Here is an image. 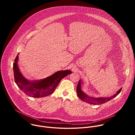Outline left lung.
<instances>
[{
	"label": "left lung",
	"mask_w": 135,
	"mask_h": 135,
	"mask_svg": "<svg viewBox=\"0 0 135 135\" xmlns=\"http://www.w3.org/2000/svg\"><path fill=\"white\" fill-rule=\"evenodd\" d=\"M122 90V88L119 89V90L114 95H112L111 97H98V98H94L90 96L86 95L85 93H84L82 90H81V80L79 81V84L77 86V94H78V97L83 101H84L89 104H93V105H99L105 103L109 100L112 99L113 98L116 97L120 93Z\"/></svg>",
	"instance_id": "left-lung-1"
}]
</instances>
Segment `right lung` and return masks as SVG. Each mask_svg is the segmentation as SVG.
<instances>
[{"label": "right lung", "mask_w": 135, "mask_h": 135, "mask_svg": "<svg viewBox=\"0 0 135 135\" xmlns=\"http://www.w3.org/2000/svg\"><path fill=\"white\" fill-rule=\"evenodd\" d=\"M18 55L13 63V71L15 82L17 86L27 95L35 98L44 97L52 94L60 81L71 73L69 70H61L51 76L40 80L30 81L21 74L17 66Z\"/></svg>", "instance_id": "1"}]
</instances>
